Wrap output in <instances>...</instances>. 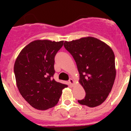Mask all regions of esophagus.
Masks as SVG:
<instances>
[{"mask_svg": "<svg viewBox=\"0 0 131 131\" xmlns=\"http://www.w3.org/2000/svg\"><path fill=\"white\" fill-rule=\"evenodd\" d=\"M69 81L70 82V83H71V82H72V79H69Z\"/></svg>", "mask_w": 131, "mask_h": 131, "instance_id": "obj_1", "label": "esophagus"}]
</instances>
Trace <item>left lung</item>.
<instances>
[{"label": "left lung", "instance_id": "1", "mask_svg": "<svg viewBox=\"0 0 131 131\" xmlns=\"http://www.w3.org/2000/svg\"><path fill=\"white\" fill-rule=\"evenodd\" d=\"M63 42L35 40L21 51L14 63L16 84L31 106L46 110L57 104L68 85L54 79V58Z\"/></svg>", "mask_w": 131, "mask_h": 131}]
</instances>
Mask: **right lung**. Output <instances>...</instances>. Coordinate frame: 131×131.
<instances>
[{
  "instance_id": "right-lung-1",
  "label": "right lung",
  "mask_w": 131,
  "mask_h": 131,
  "mask_svg": "<svg viewBox=\"0 0 131 131\" xmlns=\"http://www.w3.org/2000/svg\"><path fill=\"white\" fill-rule=\"evenodd\" d=\"M64 47L75 61L79 83L86 93L78 102L90 107L102 104L112 91L116 75L112 48L94 37L67 42Z\"/></svg>"
}]
</instances>
